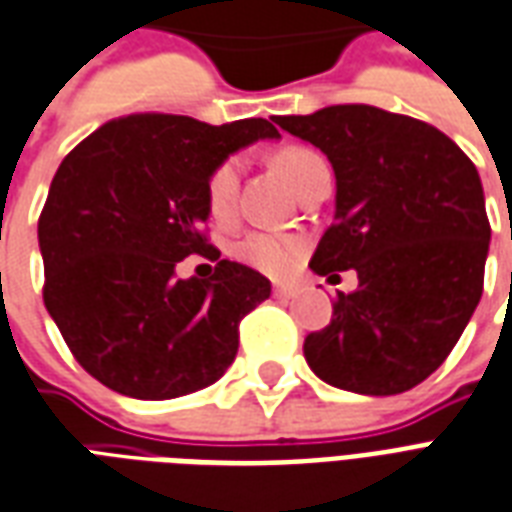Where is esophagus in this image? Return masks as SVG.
I'll list each match as a JSON object with an SVG mask.
<instances>
[{"label":"esophagus","instance_id":"obj_1","mask_svg":"<svg viewBox=\"0 0 512 512\" xmlns=\"http://www.w3.org/2000/svg\"><path fill=\"white\" fill-rule=\"evenodd\" d=\"M295 293H298V290H295V287H290V285H276L274 287V298H279V301H290V298H295Z\"/></svg>","mask_w":512,"mask_h":512}]
</instances>
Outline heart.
Returning <instances> with one entry per match:
<instances>
[{
    "instance_id": "1",
    "label": "heart",
    "mask_w": 512,
    "mask_h": 512,
    "mask_svg": "<svg viewBox=\"0 0 512 512\" xmlns=\"http://www.w3.org/2000/svg\"><path fill=\"white\" fill-rule=\"evenodd\" d=\"M274 165L285 176L287 184L298 192L314 170L325 165V162L312 149L290 146V149L276 151ZM238 176H241V160L238 157H225V160H219L214 168L208 170L206 187H203V192H206V208L208 217L219 222V225H225V222L233 219ZM227 252L241 266L255 268L260 274L274 276V279H282L304 257L306 241L301 236H287V233H260V230H252V233H244L241 238H236L233 244L227 246Z\"/></svg>"
}]
</instances>
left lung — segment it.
<instances>
[{
  "label": "left lung",
  "instance_id": "left-lung-1",
  "mask_svg": "<svg viewBox=\"0 0 512 512\" xmlns=\"http://www.w3.org/2000/svg\"><path fill=\"white\" fill-rule=\"evenodd\" d=\"M274 121L336 176V222L309 266L358 271V290L339 293L331 323L306 336V363L342 391H410L442 366L483 295L491 225L478 168L437 127L374 105Z\"/></svg>",
  "mask_w": 512,
  "mask_h": 512
}]
</instances>
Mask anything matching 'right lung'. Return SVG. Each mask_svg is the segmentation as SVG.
<instances>
[{
	"mask_svg": "<svg viewBox=\"0 0 512 512\" xmlns=\"http://www.w3.org/2000/svg\"><path fill=\"white\" fill-rule=\"evenodd\" d=\"M266 119L206 124L173 113L121 116L83 138L56 170L37 222L43 301L94 380L132 399H176L217 382L238 352V323L271 282L233 260L208 280H176L208 244L206 176Z\"/></svg>",
	"mask_w": 512,
	"mask_h": 512,
	"instance_id": "add662e5",
	"label": "right lung"
}]
</instances>
